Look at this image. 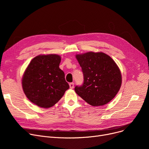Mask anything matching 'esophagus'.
Returning a JSON list of instances; mask_svg holds the SVG:
<instances>
[{"mask_svg": "<svg viewBox=\"0 0 149 149\" xmlns=\"http://www.w3.org/2000/svg\"><path fill=\"white\" fill-rule=\"evenodd\" d=\"M69 86H70V88L71 89H73L74 88V83H70L69 84Z\"/></svg>", "mask_w": 149, "mask_h": 149, "instance_id": "obj_1", "label": "esophagus"}]
</instances>
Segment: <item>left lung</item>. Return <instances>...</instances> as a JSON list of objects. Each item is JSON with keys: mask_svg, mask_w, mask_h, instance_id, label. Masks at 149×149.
<instances>
[{"mask_svg": "<svg viewBox=\"0 0 149 149\" xmlns=\"http://www.w3.org/2000/svg\"><path fill=\"white\" fill-rule=\"evenodd\" d=\"M84 75V83L74 91L92 106H102L114 98L122 83L121 71L115 61L103 52L76 55Z\"/></svg>", "mask_w": 149, "mask_h": 149, "instance_id": "8db88e82", "label": "left lung"}]
</instances>
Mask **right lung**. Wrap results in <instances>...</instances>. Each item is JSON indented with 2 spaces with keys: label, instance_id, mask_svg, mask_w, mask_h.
Returning <instances> with one entry per match:
<instances>
[{
  "label": "right lung",
  "instance_id": "right-lung-1",
  "mask_svg": "<svg viewBox=\"0 0 149 149\" xmlns=\"http://www.w3.org/2000/svg\"><path fill=\"white\" fill-rule=\"evenodd\" d=\"M61 57L56 54L39 55L26 69L22 87L27 98L35 105L47 109L54 106L70 86L59 68Z\"/></svg>",
  "mask_w": 149,
  "mask_h": 149
}]
</instances>
